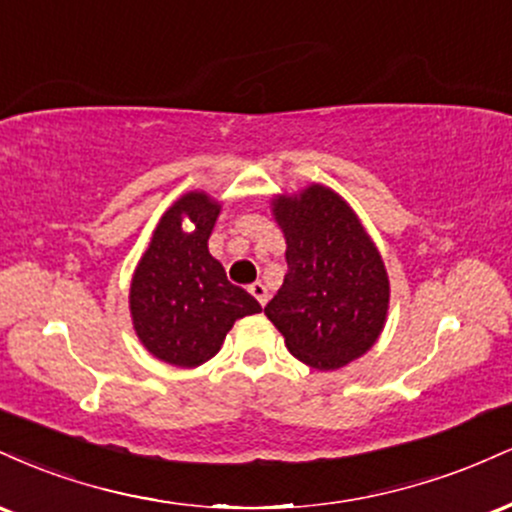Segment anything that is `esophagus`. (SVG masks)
<instances>
[{
  "mask_svg": "<svg viewBox=\"0 0 512 512\" xmlns=\"http://www.w3.org/2000/svg\"><path fill=\"white\" fill-rule=\"evenodd\" d=\"M248 291L252 293V296L257 298V303H260V305H267V301H269V293H267V286H264L262 281H255V284H250V286H248Z\"/></svg>",
  "mask_w": 512,
  "mask_h": 512,
  "instance_id": "1",
  "label": "esophagus"
}]
</instances>
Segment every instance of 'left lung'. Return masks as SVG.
Returning <instances> with one entry per match:
<instances>
[{"label":"left lung","mask_w":512,"mask_h":512,"mask_svg":"<svg viewBox=\"0 0 512 512\" xmlns=\"http://www.w3.org/2000/svg\"><path fill=\"white\" fill-rule=\"evenodd\" d=\"M289 272L264 315L286 349L315 370H337L378 342L390 308L383 257L356 211L325 185L272 199Z\"/></svg>","instance_id":"left-lung-1"}]
</instances>
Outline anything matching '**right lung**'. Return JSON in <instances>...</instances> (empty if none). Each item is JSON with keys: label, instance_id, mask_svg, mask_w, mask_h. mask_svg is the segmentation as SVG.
I'll use <instances>...</instances> for the list:
<instances>
[{"label": "right lung", "instance_id": "right-lung-1", "mask_svg": "<svg viewBox=\"0 0 512 512\" xmlns=\"http://www.w3.org/2000/svg\"><path fill=\"white\" fill-rule=\"evenodd\" d=\"M221 204L187 192L158 221L129 286V313L139 342L170 366L197 368L219 354L233 322L260 313L248 291L226 279L209 255ZM196 226L187 232L184 221Z\"/></svg>", "mask_w": 512, "mask_h": 512}]
</instances>
